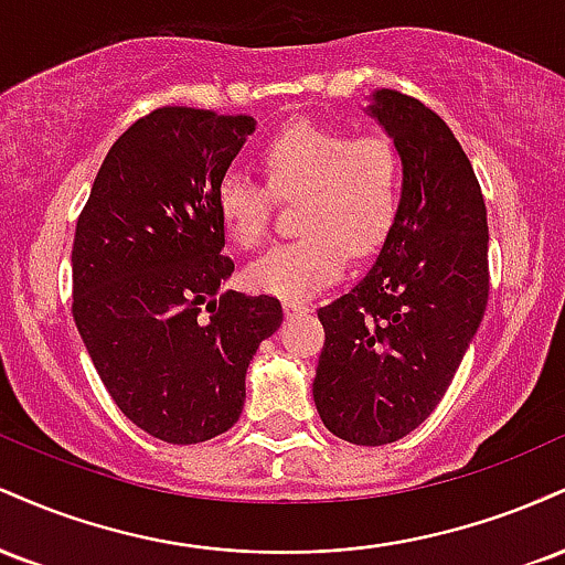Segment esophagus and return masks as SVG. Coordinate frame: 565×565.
Wrapping results in <instances>:
<instances>
[{"instance_id":"esophagus-1","label":"esophagus","mask_w":565,"mask_h":565,"mask_svg":"<svg viewBox=\"0 0 565 565\" xmlns=\"http://www.w3.org/2000/svg\"><path fill=\"white\" fill-rule=\"evenodd\" d=\"M308 305H305V302H284V313H287V316H297V313H308Z\"/></svg>"}]
</instances>
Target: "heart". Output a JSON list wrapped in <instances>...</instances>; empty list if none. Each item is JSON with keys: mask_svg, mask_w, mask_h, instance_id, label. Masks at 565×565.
Returning a JSON list of instances; mask_svg holds the SVG:
<instances>
[{"mask_svg": "<svg viewBox=\"0 0 565 565\" xmlns=\"http://www.w3.org/2000/svg\"><path fill=\"white\" fill-rule=\"evenodd\" d=\"M263 170L268 185L244 172L223 174L215 204L233 242L255 249L268 238L273 193L302 196V236L246 268V284L265 295L308 300L345 270L350 249H377L398 215L401 157L385 135L295 121L263 146Z\"/></svg>", "mask_w": 565, "mask_h": 565, "instance_id": "b5f03b06", "label": "heart"}]
</instances>
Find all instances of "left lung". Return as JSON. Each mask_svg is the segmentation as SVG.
Returning <instances> with one entry per match:
<instances>
[{"label": "left lung", "instance_id": "1", "mask_svg": "<svg viewBox=\"0 0 565 565\" xmlns=\"http://www.w3.org/2000/svg\"><path fill=\"white\" fill-rule=\"evenodd\" d=\"M369 114L398 148V215L372 270L319 308L321 423L355 446L408 436L440 404L489 302V223L470 159L417 97L377 89Z\"/></svg>", "mask_w": 565, "mask_h": 565}]
</instances>
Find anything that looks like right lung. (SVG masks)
Listing matches in <instances>:
<instances>
[{
    "label": "right lung",
    "mask_w": 565,
    "mask_h": 565,
    "mask_svg": "<svg viewBox=\"0 0 565 565\" xmlns=\"http://www.w3.org/2000/svg\"><path fill=\"white\" fill-rule=\"evenodd\" d=\"M252 132V116L157 108L114 142L76 220V329L121 414L167 444L236 425L252 355L284 319L276 297H217L233 260L215 193Z\"/></svg>",
    "instance_id": "1"
}]
</instances>
